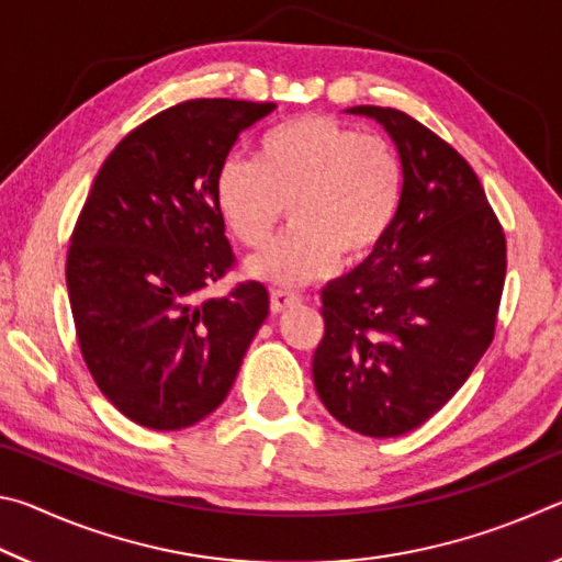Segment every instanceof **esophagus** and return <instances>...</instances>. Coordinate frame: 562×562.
Wrapping results in <instances>:
<instances>
[{"label":"esophagus","instance_id":"1","mask_svg":"<svg viewBox=\"0 0 562 562\" xmlns=\"http://www.w3.org/2000/svg\"><path fill=\"white\" fill-rule=\"evenodd\" d=\"M302 297L297 292H288V290H272L270 294V310L274 312V315H280V312H284L288 307H292V304H297Z\"/></svg>","mask_w":562,"mask_h":562}]
</instances>
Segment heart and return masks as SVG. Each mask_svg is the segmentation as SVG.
Returning <instances> with one entry per match:
<instances>
[{
	"label": "heart",
	"instance_id": "b5f03b06",
	"mask_svg": "<svg viewBox=\"0 0 562 562\" xmlns=\"http://www.w3.org/2000/svg\"><path fill=\"white\" fill-rule=\"evenodd\" d=\"M402 164L376 136L327 116H297L262 133L255 160L227 158L215 176L217 213L250 250L268 245L288 207L290 233L247 262L252 278L304 284L364 260L396 215Z\"/></svg>",
	"mask_w": 562,
	"mask_h": 562
}]
</instances>
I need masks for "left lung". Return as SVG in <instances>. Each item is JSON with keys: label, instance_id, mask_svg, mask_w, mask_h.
<instances>
[{"label": "left lung", "instance_id": "left-lung-1", "mask_svg": "<svg viewBox=\"0 0 562 562\" xmlns=\"http://www.w3.org/2000/svg\"><path fill=\"white\" fill-rule=\"evenodd\" d=\"M347 113L382 123L404 186L384 240L322 290L312 379L339 424L389 439L439 412L486 355L506 237L473 168L434 131L396 109Z\"/></svg>", "mask_w": 562, "mask_h": 562}]
</instances>
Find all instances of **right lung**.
Listing matches in <instances>:
<instances>
[{
	"mask_svg": "<svg viewBox=\"0 0 562 562\" xmlns=\"http://www.w3.org/2000/svg\"><path fill=\"white\" fill-rule=\"evenodd\" d=\"M274 103L195 99L111 150L74 227L66 288L101 394L146 429L193 426L225 402L270 312L260 282L198 294L233 265L215 176Z\"/></svg>",
	"mask_w": 562,
	"mask_h": 562,
	"instance_id": "obj_1",
	"label": "right lung"
}]
</instances>
